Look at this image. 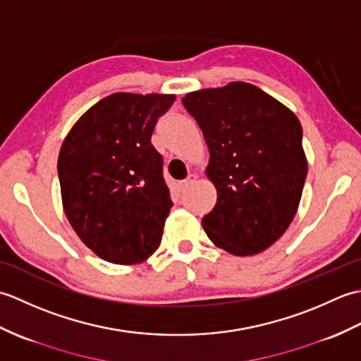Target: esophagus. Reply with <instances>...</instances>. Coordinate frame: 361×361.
<instances>
[{"label": "esophagus", "instance_id": "34e87169", "mask_svg": "<svg viewBox=\"0 0 361 361\" xmlns=\"http://www.w3.org/2000/svg\"><path fill=\"white\" fill-rule=\"evenodd\" d=\"M195 180H197V175H195V173H190V175H188L186 180L180 181V190H181V192H185V190H188L189 186L192 185V183H194Z\"/></svg>", "mask_w": 361, "mask_h": 361}]
</instances>
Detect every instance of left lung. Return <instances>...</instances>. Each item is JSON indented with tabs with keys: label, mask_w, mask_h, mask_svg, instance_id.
I'll return each mask as SVG.
<instances>
[{
	"label": "left lung",
	"mask_w": 361,
	"mask_h": 361,
	"mask_svg": "<svg viewBox=\"0 0 361 361\" xmlns=\"http://www.w3.org/2000/svg\"><path fill=\"white\" fill-rule=\"evenodd\" d=\"M181 102L211 153L206 175L217 203L202 219L206 234L234 256L271 247L293 220L307 176L299 119L245 82L195 91Z\"/></svg>",
	"instance_id": "left-lung-1"
}]
</instances>
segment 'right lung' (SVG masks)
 Here are the masks:
<instances>
[{
  "instance_id": "obj_1",
  "label": "right lung",
  "mask_w": 361,
  "mask_h": 361,
  "mask_svg": "<svg viewBox=\"0 0 361 361\" xmlns=\"http://www.w3.org/2000/svg\"><path fill=\"white\" fill-rule=\"evenodd\" d=\"M173 101V94H111L75 122L60 149L66 217L109 262H142L159 247L173 203L150 140Z\"/></svg>"
}]
</instances>
